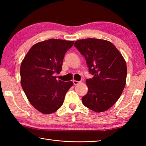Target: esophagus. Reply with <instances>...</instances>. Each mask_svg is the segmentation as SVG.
I'll use <instances>...</instances> for the list:
<instances>
[{
	"mask_svg": "<svg viewBox=\"0 0 146 146\" xmlns=\"http://www.w3.org/2000/svg\"><path fill=\"white\" fill-rule=\"evenodd\" d=\"M73 84H74V85H77L78 84V83H80V82L76 81V80H73Z\"/></svg>",
	"mask_w": 146,
	"mask_h": 146,
	"instance_id": "obj_1",
	"label": "esophagus"
}]
</instances>
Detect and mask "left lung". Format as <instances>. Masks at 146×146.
Listing matches in <instances>:
<instances>
[{"mask_svg": "<svg viewBox=\"0 0 146 146\" xmlns=\"http://www.w3.org/2000/svg\"><path fill=\"white\" fill-rule=\"evenodd\" d=\"M74 46L85 57L89 72L94 77L86 80L88 90L82 97L83 104L96 112L109 109L120 97L126 83L124 58L111 42L87 38Z\"/></svg>", "mask_w": 146, "mask_h": 146, "instance_id": "left-lung-1", "label": "left lung"}]
</instances>
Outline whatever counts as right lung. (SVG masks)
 <instances>
[{
    "mask_svg": "<svg viewBox=\"0 0 146 146\" xmlns=\"http://www.w3.org/2000/svg\"><path fill=\"white\" fill-rule=\"evenodd\" d=\"M74 41L50 39L34 44L21 64V83L29 102L37 110L51 114L63 104L72 82L57 80L66 51Z\"/></svg>",
    "mask_w": 146,
    "mask_h": 146,
    "instance_id": "add662e5",
    "label": "right lung"
}]
</instances>
